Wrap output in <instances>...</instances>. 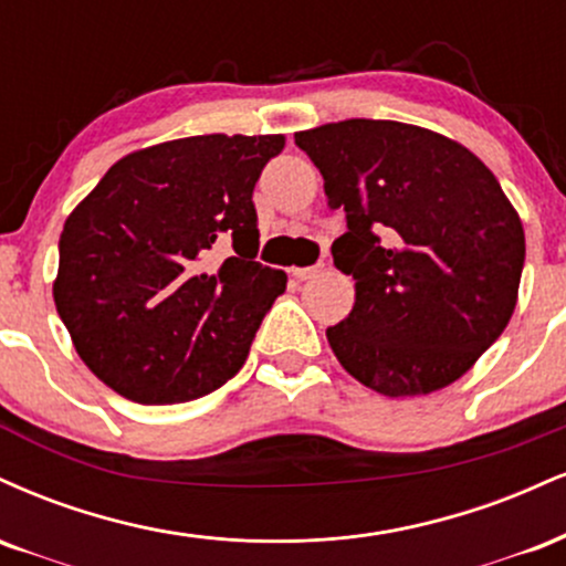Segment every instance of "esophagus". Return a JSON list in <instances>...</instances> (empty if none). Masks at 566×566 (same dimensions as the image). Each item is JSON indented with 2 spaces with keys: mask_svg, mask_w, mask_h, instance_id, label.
<instances>
[{
  "mask_svg": "<svg viewBox=\"0 0 566 566\" xmlns=\"http://www.w3.org/2000/svg\"><path fill=\"white\" fill-rule=\"evenodd\" d=\"M321 270L323 264H312V268H294L291 270V275H294L296 281H310V277H315Z\"/></svg>",
  "mask_w": 566,
  "mask_h": 566,
  "instance_id": "esophagus-1",
  "label": "esophagus"
}]
</instances>
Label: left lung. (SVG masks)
<instances>
[{
    "label": "left lung",
    "instance_id": "1",
    "mask_svg": "<svg viewBox=\"0 0 566 566\" xmlns=\"http://www.w3.org/2000/svg\"><path fill=\"white\" fill-rule=\"evenodd\" d=\"M347 211L334 264L355 307L325 331L349 376L387 397L450 387L503 334L524 228L493 171L440 132L349 118L294 135Z\"/></svg>",
    "mask_w": 566,
    "mask_h": 566
}]
</instances>
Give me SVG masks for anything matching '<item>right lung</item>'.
Listing matches in <instances>:
<instances>
[{
    "instance_id": "1",
    "label": "right lung",
    "mask_w": 566,
    "mask_h": 566,
    "mask_svg": "<svg viewBox=\"0 0 566 566\" xmlns=\"http://www.w3.org/2000/svg\"><path fill=\"white\" fill-rule=\"evenodd\" d=\"M283 135H196L126 153L60 232L52 296L73 349L143 405L188 402L241 370L285 272L254 262L251 196ZM228 237L237 256L210 264Z\"/></svg>"
}]
</instances>
